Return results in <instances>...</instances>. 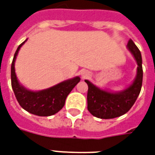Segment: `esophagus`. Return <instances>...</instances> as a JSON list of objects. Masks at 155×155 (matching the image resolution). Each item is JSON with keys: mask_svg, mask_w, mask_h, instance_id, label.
<instances>
[{"mask_svg": "<svg viewBox=\"0 0 155 155\" xmlns=\"http://www.w3.org/2000/svg\"><path fill=\"white\" fill-rule=\"evenodd\" d=\"M91 72L90 71H82V73H81V77H82V78H91Z\"/></svg>", "mask_w": 155, "mask_h": 155, "instance_id": "obj_1", "label": "esophagus"}]
</instances>
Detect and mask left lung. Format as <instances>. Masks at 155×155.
I'll use <instances>...</instances> for the list:
<instances>
[{"instance_id":"8db88e82","label":"left lung","mask_w":155,"mask_h":155,"mask_svg":"<svg viewBox=\"0 0 155 155\" xmlns=\"http://www.w3.org/2000/svg\"><path fill=\"white\" fill-rule=\"evenodd\" d=\"M127 47L138 65L135 78L129 86L121 91L112 92L96 86L89 80H84L88 84L87 108L92 116L97 118L112 119L126 114L140 94L143 77L141 54L132 39L128 40Z\"/></svg>"}]
</instances>
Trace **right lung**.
<instances>
[{"label": "right lung", "mask_w": 155, "mask_h": 155, "mask_svg": "<svg viewBox=\"0 0 155 155\" xmlns=\"http://www.w3.org/2000/svg\"><path fill=\"white\" fill-rule=\"evenodd\" d=\"M27 39L18 46L11 65V84L15 97L21 107L27 112L39 116H50L62 109L65 99L80 81L79 77H75L58 84L48 89L33 91L24 87L19 82L15 73V60L21 47Z\"/></svg>", "instance_id": "add662e5"}]
</instances>
